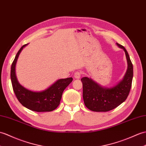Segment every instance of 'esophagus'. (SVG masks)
<instances>
[{"mask_svg":"<svg viewBox=\"0 0 146 146\" xmlns=\"http://www.w3.org/2000/svg\"><path fill=\"white\" fill-rule=\"evenodd\" d=\"M81 72H75V73H74V77L75 78H76V79H79L81 77Z\"/></svg>","mask_w":146,"mask_h":146,"instance_id":"esophagus-1","label":"esophagus"}]
</instances>
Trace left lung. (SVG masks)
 <instances>
[{
    "mask_svg": "<svg viewBox=\"0 0 146 146\" xmlns=\"http://www.w3.org/2000/svg\"><path fill=\"white\" fill-rule=\"evenodd\" d=\"M117 45L123 48L126 53L127 70L123 80L117 85L111 88L101 87L88 77H83V98L87 108L96 112H106L114 109L127 99L129 94L133 78V66L127 50L117 43Z\"/></svg>",
    "mask_w": 146,
    "mask_h": 146,
    "instance_id": "obj_1",
    "label": "left lung"
}]
</instances>
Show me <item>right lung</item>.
Returning a JSON list of instances; mask_svg holds the SVG:
<instances>
[{"label":"right lung","instance_id":"obj_1","mask_svg":"<svg viewBox=\"0 0 146 146\" xmlns=\"http://www.w3.org/2000/svg\"><path fill=\"white\" fill-rule=\"evenodd\" d=\"M27 44L23 45L17 53L12 62L11 78L13 90L19 102L27 109L36 112H49L58 106L63 91L73 81L72 78L60 79L41 92H33L20 85L15 75V65L20 53Z\"/></svg>","mask_w":146,"mask_h":146}]
</instances>
